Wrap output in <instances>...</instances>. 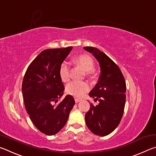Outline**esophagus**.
<instances>
[{"label": "esophagus", "instance_id": "obj_1", "mask_svg": "<svg viewBox=\"0 0 156 156\" xmlns=\"http://www.w3.org/2000/svg\"><path fill=\"white\" fill-rule=\"evenodd\" d=\"M74 100H75V102H76V103H78V102H80V101H81V100H80V99L75 98Z\"/></svg>", "mask_w": 156, "mask_h": 156}]
</instances>
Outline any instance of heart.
Instances as JSON below:
<instances>
[{
	"label": "heart",
	"mask_w": 156,
	"mask_h": 156,
	"mask_svg": "<svg viewBox=\"0 0 156 156\" xmlns=\"http://www.w3.org/2000/svg\"><path fill=\"white\" fill-rule=\"evenodd\" d=\"M76 62L87 72L94 70V62L87 55H81L76 58ZM59 76L62 81H67L70 77V67L67 62H63L59 69ZM89 90V85L85 82L73 80L66 86V92L68 94L79 98Z\"/></svg>",
	"instance_id": "obj_1"
}]
</instances>
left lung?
Wrapping results in <instances>:
<instances>
[{
    "mask_svg": "<svg viewBox=\"0 0 156 156\" xmlns=\"http://www.w3.org/2000/svg\"><path fill=\"white\" fill-rule=\"evenodd\" d=\"M91 53L100 64V76L89 96L99 104L90 105L85 114V122L92 133L97 136L109 135L122 119L126 100V83L118 65L106 54L92 47H84Z\"/></svg>",
    "mask_w": 156,
    "mask_h": 156,
    "instance_id": "obj_1",
    "label": "left lung"
}]
</instances>
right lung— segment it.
<instances>
[{
  "label": "right lung",
  "mask_w": 156,
  "mask_h": 156,
  "mask_svg": "<svg viewBox=\"0 0 156 156\" xmlns=\"http://www.w3.org/2000/svg\"><path fill=\"white\" fill-rule=\"evenodd\" d=\"M72 47L46 49L29 66L23 78L22 92L26 111L34 125L47 136L56 134L65 125L75 101L66 96L58 105L65 90L59 76L60 65Z\"/></svg>",
  "instance_id": "add662e5"
}]
</instances>
